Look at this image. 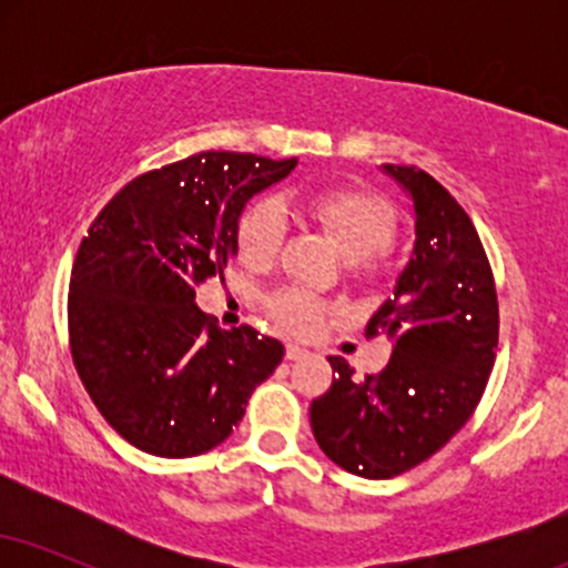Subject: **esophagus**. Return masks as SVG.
<instances>
[{"label":"esophagus","mask_w":568,"mask_h":568,"mask_svg":"<svg viewBox=\"0 0 568 568\" xmlns=\"http://www.w3.org/2000/svg\"><path fill=\"white\" fill-rule=\"evenodd\" d=\"M304 355L306 352L302 347H296V344H288V347H285V357H288V361H298V357Z\"/></svg>","instance_id":"34e87169"}]
</instances>
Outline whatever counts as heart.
<instances>
[{"instance_id":"1","label":"heart","mask_w":568,"mask_h":568,"mask_svg":"<svg viewBox=\"0 0 568 568\" xmlns=\"http://www.w3.org/2000/svg\"><path fill=\"white\" fill-rule=\"evenodd\" d=\"M302 211L334 240L349 262L352 277L376 283L384 275V251L395 243L393 207L363 189H325L302 200ZM285 240V213L275 200H258L237 221V256L247 270L264 272L277 262ZM266 315L280 328L310 336L331 315V304L302 288H283L266 298Z\"/></svg>"}]
</instances>
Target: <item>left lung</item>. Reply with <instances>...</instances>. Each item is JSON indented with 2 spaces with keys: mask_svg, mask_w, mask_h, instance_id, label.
I'll return each mask as SVG.
<instances>
[{
  "mask_svg": "<svg viewBox=\"0 0 568 568\" xmlns=\"http://www.w3.org/2000/svg\"><path fill=\"white\" fill-rule=\"evenodd\" d=\"M410 194L414 256L366 336H387L393 357L357 379L328 357L334 382L310 406L312 433L331 462L361 478H395L465 427L484 397L499 342V302L470 216L416 165H384Z\"/></svg>",
  "mask_w": 568,
  "mask_h": 568,
  "instance_id": "obj_1",
  "label": "left lung"
}]
</instances>
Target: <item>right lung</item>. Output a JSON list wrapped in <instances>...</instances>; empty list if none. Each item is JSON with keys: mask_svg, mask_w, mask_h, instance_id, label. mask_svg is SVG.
I'll list each match as a JSON object with an SVG mask.
<instances>
[{"mask_svg": "<svg viewBox=\"0 0 568 568\" xmlns=\"http://www.w3.org/2000/svg\"><path fill=\"white\" fill-rule=\"evenodd\" d=\"M296 158L200 152L128 181L82 237L69 283V344L90 400L141 452L216 448L283 361L251 325L224 331L194 288L224 280L245 202Z\"/></svg>", "mask_w": 568, "mask_h": 568, "instance_id": "add662e5", "label": "right lung"}]
</instances>
